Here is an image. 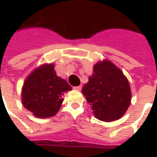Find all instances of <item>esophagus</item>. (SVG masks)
Here are the masks:
<instances>
[{
    "label": "esophagus",
    "mask_w": 157,
    "mask_h": 157,
    "mask_svg": "<svg viewBox=\"0 0 157 157\" xmlns=\"http://www.w3.org/2000/svg\"><path fill=\"white\" fill-rule=\"evenodd\" d=\"M81 86H74L73 87V90H77V91H80L81 90Z\"/></svg>",
    "instance_id": "1"
}]
</instances>
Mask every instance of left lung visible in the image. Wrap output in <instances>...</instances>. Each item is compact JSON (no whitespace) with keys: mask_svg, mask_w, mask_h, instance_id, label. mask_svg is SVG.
<instances>
[{"mask_svg":"<svg viewBox=\"0 0 157 157\" xmlns=\"http://www.w3.org/2000/svg\"><path fill=\"white\" fill-rule=\"evenodd\" d=\"M94 117L111 122L121 118L131 102V90L127 77L112 62L103 59L93 67L81 90Z\"/></svg>","mask_w":157,"mask_h":157,"instance_id":"left-lung-1","label":"left lung"}]
</instances>
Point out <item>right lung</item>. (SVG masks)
I'll list each match as a JSON object with an SVG mask.
<instances>
[{
  "instance_id": "obj_1",
  "label": "right lung",
  "mask_w": 157,
  "mask_h": 157,
  "mask_svg": "<svg viewBox=\"0 0 157 157\" xmlns=\"http://www.w3.org/2000/svg\"><path fill=\"white\" fill-rule=\"evenodd\" d=\"M71 87L57 76L54 63H44L26 78L22 88V103L38 118L54 117L63 102L64 93Z\"/></svg>"
}]
</instances>
